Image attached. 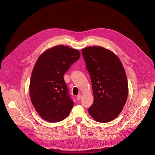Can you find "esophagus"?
Returning a JSON list of instances; mask_svg holds the SVG:
<instances>
[{
	"mask_svg": "<svg viewBox=\"0 0 155 155\" xmlns=\"http://www.w3.org/2000/svg\"><path fill=\"white\" fill-rule=\"evenodd\" d=\"M81 97H82V96H81V95H77V100L78 101H79L81 99Z\"/></svg>",
	"mask_w": 155,
	"mask_h": 155,
	"instance_id": "34e87169",
	"label": "esophagus"
}]
</instances>
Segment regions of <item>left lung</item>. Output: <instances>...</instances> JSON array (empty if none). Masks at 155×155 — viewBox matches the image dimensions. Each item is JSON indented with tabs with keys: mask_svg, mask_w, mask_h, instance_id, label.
Wrapping results in <instances>:
<instances>
[{
	"mask_svg": "<svg viewBox=\"0 0 155 155\" xmlns=\"http://www.w3.org/2000/svg\"><path fill=\"white\" fill-rule=\"evenodd\" d=\"M82 53L94 94L89 114L97 122H110L119 115L127 98L128 84L123 64L117 55L101 46L87 47Z\"/></svg>",
	"mask_w": 155,
	"mask_h": 155,
	"instance_id": "1",
	"label": "left lung"
}]
</instances>
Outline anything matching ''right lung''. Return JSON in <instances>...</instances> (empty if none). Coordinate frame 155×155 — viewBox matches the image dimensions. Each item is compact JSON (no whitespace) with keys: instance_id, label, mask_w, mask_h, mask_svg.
Segmentation results:
<instances>
[{"instance_id":"obj_1","label":"right lung","mask_w":155,"mask_h":155,"mask_svg":"<svg viewBox=\"0 0 155 155\" xmlns=\"http://www.w3.org/2000/svg\"><path fill=\"white\" fill-rule=\"evenodd\" d=\"M80 56L78 50L58 45L39 56L32 71L29 84L31 102L44 120L56 123L66 118L74 102L63 75Z\"/></svg>"}]
</instances>
